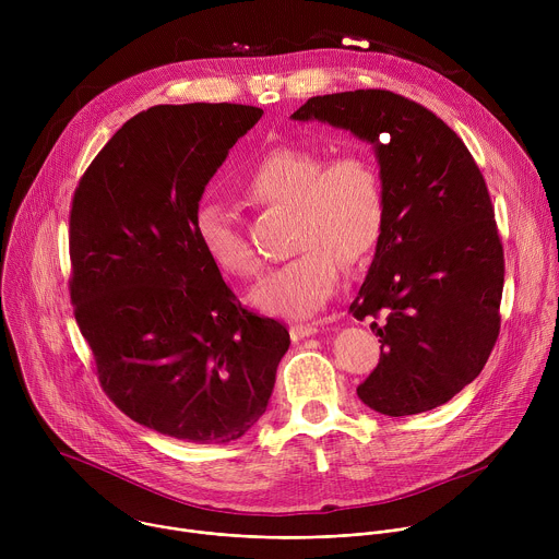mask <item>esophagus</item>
Instances as JSON below:
<instances>
[{"mask_svg":"<svg viewBox=\"0 0 559 559\" xmlns=\"http://www.w3.org/2000/svg\"><path fill=\"white\" fill-rule=\"evenodd\" d=\"M316 332H318V323H296V325H292V330H289V334H292L294 341L313 336Z\"/></svg>","mask_w":559,"mask_h":559,"instance_id":"obj_1","label":"esophagus"}]
</instances>
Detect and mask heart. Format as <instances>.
<instances>
[{"label": "heart", "mask_w": 559, "mask_h": 559, "mask_svg": "<svg viewBox=\"0 0 559 559\" xmlns=\"http://www.w3.org/2000/svg\"><path fill=\"white\" fill-rule=\"evenodd\" d=\"M241 188L257 205L289 210L296 257L252 292L254 305L267 313H316L338 289L343 263H365L384 236V179L367 152L345 150L325 158L311 145H274L246 168ZM194 234L203 254L223 274H259L254 250L223 205L201 203L194 212Z\"/></svg>", "instance_id": "1"}]
</instances>
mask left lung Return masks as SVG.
I'll list each match as a JSON object with an SVG mask.
<instances>
[{"mask_svg": "<svg viewBox=\"0 0 559 559\" xmlns=\"http://www.w3.org/2000/svg\"><path fill=\"white\" fill-rule=\"evenodd\" d=\"M292 119L369 141L384 179V236L349 307L358 321L384 316L358 397L391 418L449 403L500 334L504 250L480 168L440 117L391 91L311 97Z\"/></svg>", "mask_w": 559, "mask_h": 559, "instance_id": "left-lung-1", "label": "left lung"}]
</instances>
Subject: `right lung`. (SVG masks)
Listing matches in <instances>:
<instances>
[{
  "label": "right lung",
  "instance_id": "1",
  "mask_svg": "<svg viewBox=\"0 0 559 559\" xmlns=\"http://www.w3.org/2000/svg\"><path fill=\"white\" fill-rule=\"evenodd\" d=\"M263 110L154 106L79 179L70 300L110 401L164 436L223 444L265 414L289 332L246 309L203 254L194 212Z\"/></svg>",
  "mask_w": 559,
  "mask_h": 559
}]
</instances>
